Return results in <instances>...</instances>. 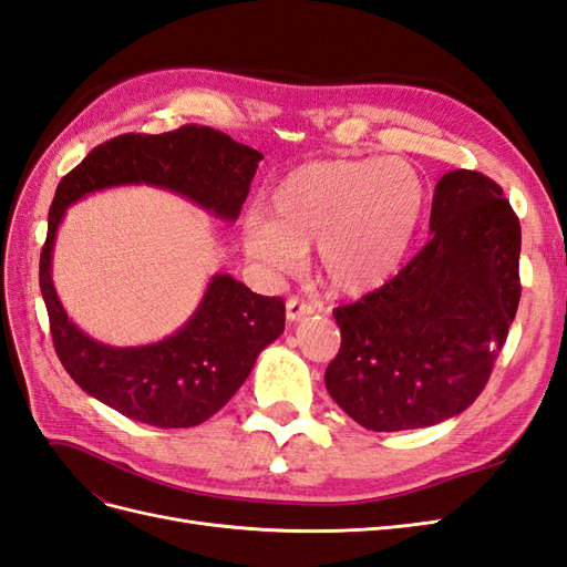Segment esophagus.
<instances>
[{
  "label": "esophagus",
  "instance_id": "obj_1",
  "mask_svg": "<svg viewBox=\"0 0 567 567\" xmlns=\"http://www.w3.org/2000/svg\"><path fill=\"white\" fill-rule=\"evenodd\" d=\"M312 312H315V305H310V302H305L300 298H288L286 300V319L288 321H298V319L312 315Z\"/></svg>",
  "mask_w": 567,
  "mask_h": 567
}]
</instances>
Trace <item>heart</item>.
I'll return each mask as SVG.
<instances>
[{"mask_svg":"<svg viewBox=\"0 0 567 567\" xmlns=\"http://www.w3.org/2000/svg\"><path fill=\"white\" fill-rule=\"evenodd\" d=\"M423 210L425 184L406 163H307L271 188L267 219H248L244 250L260 267L286 274L315 246L321 281L336 293L362 296L402 267Z\"/></svg>","mask_w":567,"mask_h":567,"instance_id":"heart-1","label":"heart"}]
</instances>
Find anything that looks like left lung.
<instances>
[{"label":"left lung","mask_w":567,"mask_h":567,"mask_svg":"<svg viewBox=\"0 0 567 567\" xmlns=\"http://www.w3.org/2000/svg\"><path fill=\"white\" fill-rule=\"evenodd\" d=\"M431 231L398 277L333 310L340 350L326 390L369 431H411L468 409L518 312L520 221L499 184L473 169L444 175Z\"/></svg>","instance_id":"8db88e82"}]
</instances>
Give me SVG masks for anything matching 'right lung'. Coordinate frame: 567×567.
<instances>
[{"instance_id":"obj_1","label":"right lung","mask_w":567,"mask_h":567,"mask_svg":"<svg viewBox=\"0 0 567 567\" xmlns=\"http://www.w3.org/2000/svg\"><path fill=\"white\" fill-rule=\"evenodd\" d=\"M260 161V151L225 132L184 125L165 134H120L92 148L59 182L40 255V290L54 350L84 392L132 421L198 425L234 398L257 354L284 333L286 305L252 293L229 274H215L198 310L177 333L140 348L96 342L68 319L51 281V250L68 205L109 186L148 184L234 221Z\"/></svg>"}]
</instances>
